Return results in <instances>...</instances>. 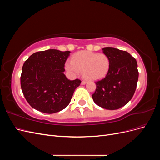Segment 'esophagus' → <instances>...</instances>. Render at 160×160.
Here are the masks:
<instances>
[{
    "instance_id": "esophagus-1",
    "label": "esophagus",
    "mask_w": 160,
    "mask_h": 160,
    "mask_svg": "<svg viewBox=\"0 0 160 160\" xmlns=\"http://www.w3.org/2000/svg\"><path fill=\"white\" fill-rule=\"evenodd\" d=\"M86 83V81H85V80H83L81 81V84L82 85H85Z\"/></svg>"
}]
</instances>
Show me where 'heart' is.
Masks as SVG:
<instances>
[{"instance_id": "1", "label": "heart", "mask_w": 160, "mask_h": 160, "mask_svg": "<svg viewBox=\"0 0 160 160\" xmlns=\"http://www.w3.org/2000/svg\"><path fill=\"white\" fill-rule=\"evenodd\" d=\"M66 69L72 75H78L81 71L86 79L95 81L102 79L107 75L110 67V59L104 53L82 51L67 61Z\"/></svg>"}]
</instances>
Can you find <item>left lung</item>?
Segmentation results:
<instances>
[{"label":"left lung","mask_w":160,"mask_h":160,"mask_svg":"<svg viewBox=\"0 0 160 160\" xmlns=\"http://www.w3.org/2000/svg\"><path fill=\"white\" fill-rule=\"evenodd\" d=\"M110 59V67L103 79L95 82L92 95L94 102L104 109L115 110L132 99L137 88L139 72L135 58L129 52L113 47L103 48Z\"/></svg>","instance_id":"obj_1"}]
</instances>
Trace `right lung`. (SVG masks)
<instances>
[{"label":"right lung","mask_w":160,"mask_h":160,"mask_svg":"<svg viewBox=\"0 0 160 160\" xmlns=\"http://www.w3.org/2000/svg\"><path fill=\"white\" fill-rule=\"evenodd\" d=\"M70 51L49 49L33 53L24 62L21 87L27 102L45 113H54L70 103L79 79L69 80L63 72Z\"/></svg>","instance_id":"add662e5"}]
</instances>
